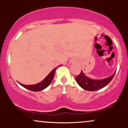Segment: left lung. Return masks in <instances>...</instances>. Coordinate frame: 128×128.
Here are the masks:
<instances>
[{
  "label": "left lung",
  "instance_id": "obj_1",
  "mask_svg": "<svg viewBox=\"0 0 128 128\" xmlns=\"http://www.w3.org/2000/svg\"><path fill=\"white\" fill-rule=\"evenodd\" d=\"M115 73L112 76L102 80H93L86 77L81 70L79 74L76 76L75 79L80 87L86 90L92 92L102 88L103 87L107 86L113 79Z\"/></svg>",
  "mask_w": 128,
  "mask_h": 128
}]
</instances>
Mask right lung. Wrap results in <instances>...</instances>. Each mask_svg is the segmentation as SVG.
<instances>
[{"instance_id": "add662e5", "label": "right lung", "mask_w": 128, "mask_h": 128, "mask_svg": "<svg viewBox=\"0 0 128 128\" xmlns=\"http://www.w3.org/2000/svg\"><path fill=\"white\" fill-rule=\"evenodd\" d=\"M56 68H55V69L52 70V72L48 74V76L42 81L38 84H36L35 85H30V86H26V85L22 84L20 83L19 84L24 88H25L28 90H29L30 91H32V92H40V91H42V90L48 87L50 84L51 82H52V79L54 78Z\"/></svg>"}]
</instances>
